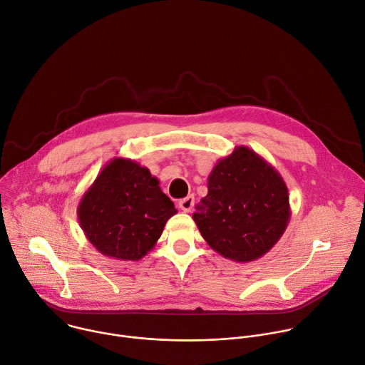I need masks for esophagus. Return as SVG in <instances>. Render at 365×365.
Returning <instances> with one entry per match:
<instances>
[{
    "label": "esophagus",
    "instance_id": "esophagus-1",
    "mask_svg": "<svg viewBox=\"0 0 365 365\" xmlns=\"http://www.w3.org/2000/svg\"><path fill=\"white\" fill-rule=\"evenodd\" d=\"M194 201H195V200H194V195H188V197L180 200L178 205H180V208H181L182 211L190 212V211L192 210V207H194Z\"/></svg>",
    "mask_w": 365,
    "mask_h": 365
}]
</instances>
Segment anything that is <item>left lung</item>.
Instances as JSON below:
<instances>
[{
	"mask_svg": "<svg viewBox=\"0 0 365 365\" xmlns=\"http://www.w3.org/2000/svg\"><path fill=\"white\" fill-rule=\"evenodd\" d=\"M289 217L285 181L244 145L218 160L208 175V194L192 214L207 244L235 262L267 254L282 237Z\"/></svg>",
	"mask_w": 365,
	"mask_h": 365,
	"instance_id": "obj_1",
	"label": "left lung"
}]
</instances>
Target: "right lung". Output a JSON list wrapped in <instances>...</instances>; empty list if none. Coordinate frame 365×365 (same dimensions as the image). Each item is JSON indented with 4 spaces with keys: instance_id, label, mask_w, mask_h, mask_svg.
<instances>
[{
    "instance_id": "obj_1",
    "label": "right lung",
    "mask_w": 365,
    "mask_h": 365,
    "mask_svg": "<svg viewBox=\"0 0 365 365\" xmlns=\"http://www.w3.org/2000/svg\"><path fill=\"white\" fill-rule=\"evenodd\" d=\"M147 167L113 158L83 195L77 215L87 240L106 257L138 261L177 214Z\"/></svg>"
}]
</instances>
